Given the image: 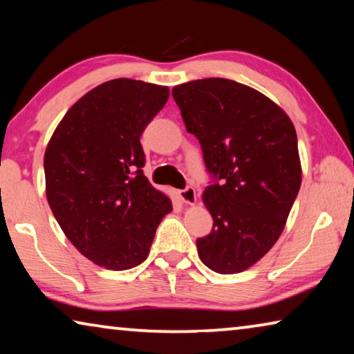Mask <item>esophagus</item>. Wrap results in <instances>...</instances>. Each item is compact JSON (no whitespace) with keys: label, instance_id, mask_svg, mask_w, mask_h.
<instances>
[{"label":"esophagus","instance_id":"1","mask_svg":"<svg viewBox=\"0 0 354 354\" xmlns=\"http://www.w3.org/2000/svg\"><path fill=\"white\" fill-rule=\"evenodd\" d=\"M179 198H181L183 203H185V205H190L194 206L196 203V190L194 187H187L184 190H179Z\"/></svg>","mask_w":354,"mask_h":354}]
</instances>
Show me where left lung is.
<instances>
[{
    "label": "left lung",
    "instance_id": "left-lung-1",
    "mask_svg": "<svg viewBox=\"0 0 354 354\" xmlns=\"http://www.w3.org/2000/svg\"><path fill=\"white\" fill-rule=\"evenodd\" d=\"M171 93L207 170L221 179L203 192L214 227L196 241L198 256L214 272L241 273L277 243L298 195L295 127L274 101L225 77L179 84Z\"/></svg>",
    "mask_w": 354,
    "mask_h": 354
}]
</instances>
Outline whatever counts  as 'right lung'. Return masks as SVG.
Returning <instances> with one entry per match:
<instances>
[{
    "label": "right lung",
    "instance_id": "right-lung-1",
    "mask_svg": "<svg viewBox=\"0 0 354 354\" xmlns=\"http://www.w3.org/2000/svg\"><path fill=\"white\" fill-rule=\"evenodd\" d=\"M170 97L167 86L118 77L70 107L45 149V192L64 234L107 270L148 257L171 200L143 175L140 136Z\"/></svg>",
    "mask_w": 354,
    "mask_h": 354
}]
</instances>
